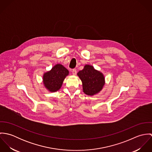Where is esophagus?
I'll use <instances>...</instances> for the list:
<instances>
[{
	"label": "esophagus",
	"instance_id": "34e87169",
	"mask_svg": "<svg viewBox=\"0 0 152 152\" xmlns=\"http://www.w3.org/2000/svg\"><path fill=\"white\" fill-rule=\"evenodd\" d=\"M72 75H75L77 74V71H76V69H73L72 70Z\"/></svg>",
	"mask_w": 152,
	"mask_h": 152
}]
</instances>
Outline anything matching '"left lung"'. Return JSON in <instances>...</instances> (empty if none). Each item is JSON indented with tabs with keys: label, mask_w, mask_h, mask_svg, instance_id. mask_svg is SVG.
I'll return each instance as SVG.
<instances>
[{
	"label": "left lung",
	"mask_w": 152,
	"mask_h": 152,
	"mask_svg": "<svg viewBox=\"0 0 152 152\" xmlns=\"http://www.w3.org/2000/svg\"><path fill=\"white\" fill-rule=\"evenodd\" d=\"M83 83V92L88 95L98 94L105 84L104 74L94 68L92 65H85L83 69L77 73Z\"/></svg>",
	"instance_id": "1"
}]
</instances>
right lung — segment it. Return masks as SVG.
I'll use <instances>...</instances> for the list:
<instances>
[{
    "instance_id": "1",
    "label": "right lung",
    "mask_w": 152,
    "mask_h": 152,
    "mask_svg": "<svg viewBox=\"0 0 152 152\" xmlns=\"http://www.w3.org/2000/svg\"><path fill=\"white\" fill-rule=\"evenodd\" d=\"M68 74L69 71L66 68L60 64H57L51 70L44 73V86L51 92H56L61 88L65 77Z\"/></svg>"
}]
</instances>
